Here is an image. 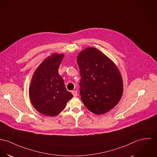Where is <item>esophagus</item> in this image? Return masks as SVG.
<instances>
[{
  "instance_id": "esophagus-1",
  "label": "esophagus",
  "mask_w": 157,
  "mask_h": 157,
  "mask_svg": "<svg viewBox=\"0 0 157 157\" xmlns=\"http://www.w3.org/2000/svg\"><path fill=\"white\" fill-rule=\"evenodd\" d=\"M72 93L73 96H77V94H78V93H77V91H76V90H74V91H72Z\"/></svg>"
}]
</instances>
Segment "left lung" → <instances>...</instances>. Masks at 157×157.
<instances>
[{
    "instance_id": "8db88e82",
    "label": "left lung",
    "mask_w": 157,
    "mask_h": 157,
    "mask_svg": "<svg viewBox=\"0 0 157 157\" xmlns=\"http://www.w3.org/2000/svg\"><path fill=\"white\" fill-rule=\"evenodd\" d=\"M80 94L85 106L103 114L120 101L123 92L121 74L115 64L97 49L89 47L78 56Z\"/></svg>"
}]
</instances>
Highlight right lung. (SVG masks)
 I'll return each mask as SVG.
<instances>
[{
  "mask_svg": "<svg viewBox=\"0 0 157 157\" xmlns=\"http://www.w3.org/2000/svg\"><path fill=\"white\" fill-rule=\"evenodd\" d=\"M64 55L54 54L44 61L33 75L29 89L30 101L42 114L54 117L65 108L73 95L59 74Z\"/></svg>",
  "mask_w": 157,
  "mask_h": 157,
  "instance_id": "obj_1",
  "label": "right lung"
}]
</instances>
